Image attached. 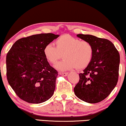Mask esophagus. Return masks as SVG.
Listing matches in <instances>:
<instances>
[{"label": "esophagus", "mask_w": 126, "mask_h": 126, "mask_svg": "<svg viewBox=\"0 0 126 126\" xmlns=\"http://www.w3.org/2000/svg\"><path fill=\"white\" fill-rule=\"evenodd\" d=\"M59 74H60V75L64 76V77H66V76L68 75V72H59Z\"/></svg>", "instance_id": "obj_1"}]
</instances>
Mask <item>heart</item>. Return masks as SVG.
Returning <instances> with one entry per match:
<instances>
[{
  "instance_id": "b5f03b06",
  "label": "heart",
  "mask_w": 126,
  "mask_h": 126,
  "mask_svg": "<svg viewBox=\"0 0 126 126\" xmlns=\"http://www.w3.org/2000/svg\"><path fill=\"white\" fill-rule=\"evenodd\" d=\"M55 47L48 44L43 49L45 58L49 63L55 64L62 57L64 60L55 66L59 71L84 69L91 63L94 53L92 44L86 41L70 35H63L56 40Z\"/></svg>"
}]
</instances>
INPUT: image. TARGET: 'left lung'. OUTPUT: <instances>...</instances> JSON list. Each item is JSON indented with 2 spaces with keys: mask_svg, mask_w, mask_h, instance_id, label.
<instances>
[{
  "mask_svg": "<svg viewBox=\"0 0 126 126\" xmlns=\"http://www.w3.org/2000/svg\"><path fill=\"white\" fill-rule=\"evenodd\" d=\"M77 36L89 42L94 53L91 63L79 74L74 92L87 103H98L106 98L117 85L120 55L109 40L89 34H79Z\"/></svg>",
  "mask_w": 126,
  "mask_h": 126,
  "instance_id": "obj_1",
  "label": "left lung"
}]
</instances>
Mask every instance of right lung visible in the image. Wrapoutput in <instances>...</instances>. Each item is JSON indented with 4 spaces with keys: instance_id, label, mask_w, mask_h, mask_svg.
I'll return each mask as SVG.
<instances>
[{
    "instance_id": "right-lung-1",
    "label": "right lung",
    "mask_w": 126,
    "mask_h": 126,
    "mask_svg": "<svg viewBox=\"0 0 126 126\" xmlns=\"http://www.w3.org/2000/svg\"><path fill=\"white\" fill-rule=\"evenodd\" d=\"M59 36L43 33L20 38L7 54L9 85L20 99L28 103H43L53 95L58 72L49 65L43 49Z\"/></svg>"
}]
</instances>
